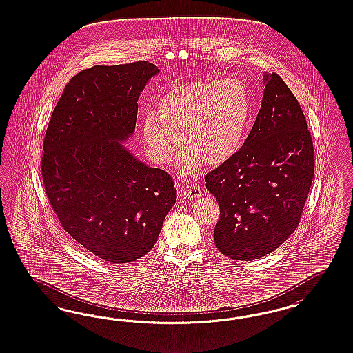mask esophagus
<instances>
[{
	"instance_id": "obj_1",
	"label": "esophagus",
	"mask_w": 353,
	"mask_h": 353,
	"mask_svg": "<svg viewBox=\"0 0 353 353\" xmlns=\"http://www.w3.org/2000/svg\"><path fill=\"white\" fill-rule=\"evenodd\" d=\"M183 196L186 198H199L202 195V189L195 185H185L180 189Z\"/></svg>"
}]
</instances>
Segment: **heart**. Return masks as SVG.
<instances>
[{"instance_id": "obj_1", "label": "heart", "mask_w": 353, "mask_h": 353, "mask_svg": "<svg viewBox=\"0 0 353 353\" xmlns=\"http://www.w3.org/2000/svg\"><path fill=\"white\" fill-rule=\"evenodd\" d=\"M251 118V99L243 81L229 77L176 88L161 98V108L150 107L142 133L150 158L171 163L179 154L185 132L189 148L182 170L192 173L207 161L219 165L241 150Z\"/></svg>"}]
</instances>
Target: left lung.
Returning <instances> with one entry per match:
<instances>
[{
    "label": "left lung",
    "instance_id": "1",
    "mask_svg": "<svg viewBox=\"0 0 353 353\" xmlns=\"http://www.w3.org/2000/svg\"><path fill=\"white\" fill-rule=\"evenodd\" d=\"M264 85L243 146L205 176L220 205L214 245L243 261L270 254L295 232L314 173L313 142L298 99L277 74H264Z\"/></svg>",
    "mask_w": 353,
    "mask_h": 353
}]
</instances>
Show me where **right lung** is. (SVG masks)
<instances>
[{
	"instance_id": "1",
	"label": "right lung",
	"mask_w": 353,
	"mask_h": 353,
	"mask_svg": "<svg viewBox=\"0 0 353 353\" xmlns=\"http://www.w3.org/2000/svg\"><path fill=\"white\" fill-rule=\"evenodd\" d=\"M159 72L145 61L79 72L43 139V181L54 212L80 246L110 263L145 256L177 199L171 176L121 143L136 128L141 92Z\"/></svg>"
}]
</instances>
